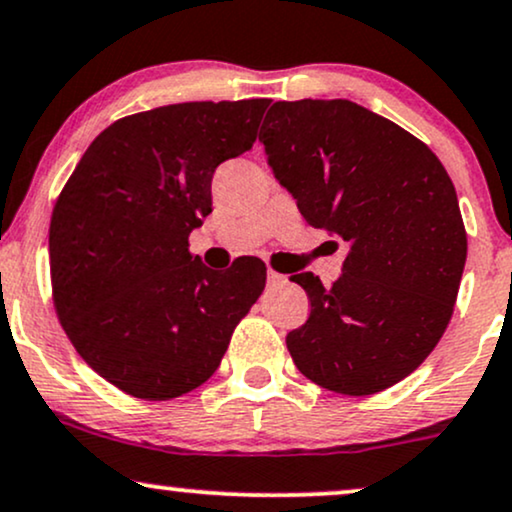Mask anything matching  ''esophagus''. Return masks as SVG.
Returning a JSON list of instances; mask_svg holds the SVG:
<instances>
[{"instance_id": "esophagus-1", "label": "esophagus", "mask_w": 512, "mask_h": 512, "mask_svg": "<svg viewBox=\"0 0 512 512\" xmlns=\"http://www.w3.org/2000/svg\"><path fill=\"white\" fill-rule=\"evenodd\" d=\"M267 281L272 283V286H279V283H286V276L279 274V272H276V269L269 267L267 269Z\"/></svg>"}]
</instances>
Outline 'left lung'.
I'll return each instance as SVG.
<instances>
[{"instance_id":"1","label":"left lung","mask_w":512,"mask_h":512,"mask_svg":"<svg viewBox=\"0 0 512 512\" xmlns=\"http://www.w3.org/2000/svg\"><path fill=\"white\" fill-rule=\"evenodd\" d=\"M260 133L305 221L350 245L326 288L291 279L310 317L286 336L322 389L372 396L427 360L453 317L467 233L453 181L420 138L348 100L276 102Z\"/></svg>"}]
</instances>
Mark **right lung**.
Wrapping results in <instances>:
<instances>
[{
  "label": "right lung",
  "instance_id": "obj_1",
  "mask_svg": "<svg viewBox=\"0 0 512 512\" xmlns=\"http://www.w3.org/2000/svg\"><path fill=\"white\" fill-rule=\"evenodd\" d=\"M272 100L183 102L123 116L92 140L49 221L54 310L88 365L140 400L217 372L267 283L257 257L214 272L190 252L212 176L257 140Z\"/></svg>",
  "mask_w": 512,
  "mask_h": 512
}]
</instances>
